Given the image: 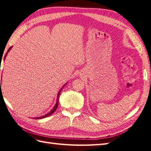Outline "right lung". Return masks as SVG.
<instances>
[{
  "mask_svg": "<svg viewBox=\"0 0 151 151\" xmlns=\"http://www.w3.org/2000/svg\"><path fill=\"white\" fill-rule=\"evenodd\" d=\"M12 48V47L9 48V49H8V51L10 50V49ZM6 54H7V53L6 54V55H5V57H6ZM0 84H1V81H0ZM62 89H61V90L59 91V93H58V99H57V102H56V105H55V106H54V108H53V109L52 110H51L50 112H49V113H48L47 114H46V115H43V116H41V117H37V118H36V119H43V118H45V117H48V116H49V115H50L51 114H52L54 111H56V108H58V97H59V95H60V93H61V91H62Z\"/></svg>",
  "mask_w": 151,
  "mask_h": 151,
  "instance_id": "add662e5",
  "label": "right lung"
}]
</instances>
